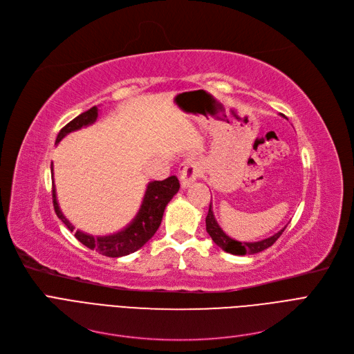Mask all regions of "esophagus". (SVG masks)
Instances as JSON below:
<instances>
[{"label":"esophagus","instance_id":"34e87169","mask_svg":"<svg viewBox=\"0 0 354 354\" xmlns=\"http://www.w3.org/2000/svg\"><path fill=\"white\" fill-rule=\"evenodd\" d=\"M202 172V166L196 158H189L180 165V187L188 188L192 182H195Z\"/></svg>","mask_w":354,"mask_h":354}]
</instances>
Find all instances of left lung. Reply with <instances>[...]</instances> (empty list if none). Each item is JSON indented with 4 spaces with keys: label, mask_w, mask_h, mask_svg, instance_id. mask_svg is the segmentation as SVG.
Masks as SVG:
<instances>
[{
    "label": "left lung",
    "mask_w": 354,
    "mask_h": 354,
    "mask_svg": "<svg viewBox=\"0 0 354 354\" xmlns=\"http://www.w3.org/2000/svg\"><path fill=\"white\" fill-rule=\"evenodd\" d=\"M212 201V199H211ZM207 232L209 234V236L212 238L214 243L224 250L225 252L234 254V255H247V254H257V252H261L267 248H270L275 241L281 236V234L284 232L286 227L283 230H280L278 232H275L274 235L261 239V241H254V243H243V241H236L231 236H228L224 230H222L218 224V221L215 219L214 211H212V202L209 203V211L207 215Z\"/></svg>",
    "instance_id": "obj_1"
}]
</instances>
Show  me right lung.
<instances>
[{"mask_svg": "<svg viewBox=\"0 0 354 354\" xmlns=\"http://www.w3.org/2000/svg\"><path fill=\"white\" fill-rule=\"evenodd\" d=\"M97 116H99V107L93 106L91 109L84 111V113L74 118L70 123H67L60 130L57 139H55V143H59L70 132H76V130L82 127L93 124L97 120ZM51 178L54 179L53 163H51ZM178 191H179V180L176 176H169L165 180L149 182L143 201H142V205L136 216L123 230L115 234L104 235V236L88 235L77 230L74 236H76L87 248L95 250L99 254L106 257L118 258V257L132 254L139 248H142L147 241L155 235L162 222V216L166 205L171 202V199ZM53 205H54L55 214H57V216L64 222V225L73 232L74 231L73 224L63 215L60 209L54 183H53Z\"/></svg>", "mask_w": 354, "mask_h": 354, "instance_id": "obj_1", "label": "right lung"}]
</instances>
